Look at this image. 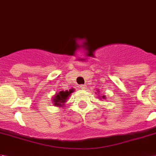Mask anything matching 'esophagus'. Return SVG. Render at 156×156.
I'll return each instance as SVG.
<instances>
[{
    "label": "esophagus",
    "mask_w": 156,
    "mask_h": 156,
    "mask_svg": "<svg viewBox=\"0 0 156 156\" xmlns=\"http://www.w3.org/2000/svg\"><path fill=\"white\" fill-rule=\"evenodd\" d=\"M86 87H87L86 85H81V86H79V88H80L81 90H85L86 89Z\"/></svg>",
    "instance_id": "obj_1"
}]
</instances>
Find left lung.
<instances>
[{"instance_id":"obj_1","label":"left lung","mask_w":156,"mask_h":156,"mask_svg":"<svg viewBox=\"0 0 156 156\" xmlns=\"http://www.w3.org/2000/svg\"><path fill=\"white\" fill-rule=\"evenodd\" d=\"M96 94H97V92H96ZM98 98H99L100 100L105 99V98H106V96H105V95H102V96H101V97H99V96H98Z\"/></svg>"}]
</instances>
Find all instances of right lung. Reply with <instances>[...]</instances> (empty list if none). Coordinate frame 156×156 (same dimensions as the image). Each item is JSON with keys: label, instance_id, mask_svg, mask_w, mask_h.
I'll list each match as a JSON object with an SVG mask.
<instances>
[{"label": "right lung", "instance_id": "1", "mask_svg": "<svg viewBox=\"0 0 156 156\" xmlns=\"http://www.w3.org/2000/svg\"><path fill=\"white\" fill-rule=\"evenodd\" d=\"M74 92V88L69 89V90H62L57 92L53 97H52V103L54 106L58 107H65V104L69 99V97L71 95V94Z\"/></svg>", "mask_w": 156, "mask_h": 156}]
</instances>
